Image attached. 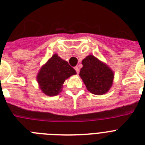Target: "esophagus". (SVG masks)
Here are the masks:
<instances>
[{"mask_svg":"<svg viewBox=\"0 0 145 145\" xmlns=\"http://www.w3.org/2000/svg\"><path fill=\"white\" fill-rule=\"evenodd\" d=\"M75 70H76V72L78 74H79V72H80V69H79V67L78 66L75 67Z\"/></svg>","mask_w":145,"mask_h":145,"instance_id":"esophagus-1","label":"esophagus"}]
</instances>
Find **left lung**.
<instances>
[{
	"instance_id": "8db88e82",
	"label": "left lung",
	"mask_w": 145,
	"mask_h": 145,
	"mask_svg": "<svg viewBox=\"0 0 145 145\" xmlns=\"http://www.w3.org/2000/svg\"><path fill=\"white\" fill-rule=\"evenodd\" d=\"M82 65L79 75L87 90L96 95L107 93L112 87L114 79L112 69L91 54L82 60Z\"/></svg>"
}]
</instances>
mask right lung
Returning a JSON list of instances; mask_svg holds the SVG:
<instances>
[{
  "mask_svg": "<svg viewBox=\"0 0 145 145\" xmlns=\"http://www.w3.org/2000/svg\"><path fill=\"white\" fill-rule=\"evenodd\" d=\"M73 75H76V71L67 61L54 54L40 69L36 79L41 91L54 97L62 91L64 82Z\"/></svg>",
  "mask_w": 145,
  "mask_h": 145,
  "instance_id": "right-lung-1",
  "label": "right lung"
}]
</instances>
